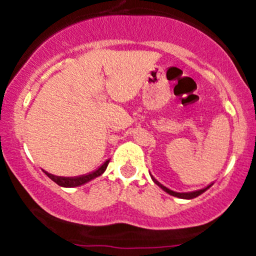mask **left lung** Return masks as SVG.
Segmentation results:
<instances>
[{
  "label": "left lung",
  "mask_w": 256,
  "mask_h": 256,
  "mask_svg": "<svg viewBox=\"0 0 256 256\" xmlns=\"http://www.w3.org/2000/svg\"><path fill=\"white\" fill-rule=\"evenodd\" d=\"M152 181H154V182L160 187V188L164 190V191L168 192V194H171V196L178 197V198H184V200L194 198V197H197V196H200V194H204V192L206 191L207 188H210V186H207L206 188H202V190H198V191H194V192H175V191H172V190H168V187H165L164 185H162V184H160L159 181H158L156 178H154V176H152Z\"/></svg>",
  "instance_id": "obj_1"
}]
</instances>
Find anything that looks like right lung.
Returning a JSON list of instances; mask_svg holds the SVG:
<instances>
[{
    "label": "right lung",
    "instance_id": "add662e5",
    "mask_svg": "<svg viewBox=\"0 0 256 256\" xmlns=\"http://www.w3.org/2000/svg\"><path fill=\"white\" fill-rule=\"evenodd\" d=\"M108 162H110V160H106V162H104L101 166L97 168V170L92 171V172H90V174H86V175L76 176V178H62V176H55V175H52V174L46 172V171H44V170L43 171L46 172V175L48 176L49 178H52V180L54 181L55 184H58L59 186L76 187V186L84 185V184H88V181H91V180H94V178L101 176L102 174L104 172V170L107 168Z\"/></svg>",
    "mask_w": 256,
    "mask_h": 256
}]
</instances>
